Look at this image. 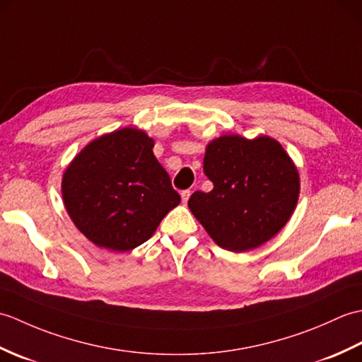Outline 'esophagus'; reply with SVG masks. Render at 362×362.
<instances>
[{
    "label": "esophagus",
    "mask_w": 362,
    "mask_h": 362,
    "mask_svg": "<svg viewBox=\"0 0 362 362\" xmlns=\"http://www.w3.org/2000/svg\"><path fill=\"white\" fill-rule=\"evenodd\" d=\"M180 196H182V202H183V204H187V202H188V199H189V196H191V191H189V189H183L182 193H180Z\"/></svg>",
    "instance_id": "esophagus-1"
}]
</instances>
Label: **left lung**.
I'll return each instance as SVG.
<instances>
[{
  "mask_svg": "<svg viewBox=\"0 0 362 362\" xmlns=\"http://www.w3.org/2000/svg\"><path fill=\"white\" fill-rule=\"evenodd\" d=\"M210 193H196L188 206L219 247L247 252L286 226L294 213L300 177L283 146L267 135H222L205 149Z\"/></svg>",
  "mask_w": 362,
  "mask_h": 362,
  "instance_id": "left-lung-1",
  "label": "left lung"
}]
</instances>
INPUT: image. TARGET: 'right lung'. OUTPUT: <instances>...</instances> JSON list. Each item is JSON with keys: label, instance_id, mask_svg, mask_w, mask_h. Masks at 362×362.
Here are the masks:
<instances>
[{"label": "right lung", "instance_id": "right-lung-1", "mask_svg": "<svg viewBox=\"0 0 362 362\" xmlns=\"http://www.w3.org/2000/svg\"><path fill=\"white\" fill-rule=\"evenodd\" d=\"M141 129L122 127L95 138L66 166L64 205L79 232L98 247L127 252L156 233L180 204Z\"/></svg>", "mask_w": 362, "mask_h": 362}]
</instances>
